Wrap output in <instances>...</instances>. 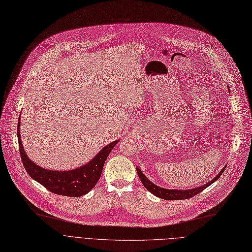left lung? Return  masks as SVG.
Here are the masks:
<instances>
[{
  "mask_svg": "<svg viewBox=\"0 0 252 252\" xmlns=\"http://www.w3.org/2000/svg\"><path fill=\"white\" fill-rule=\"evenodd\" d=\"M226 166H224V168L218 173L217 177H215L214 179H213L212 181H210L208 184L204 185V186H201V187H198V188H195V189H163V188H160L158 186H156L153 183H151L144 175L143 172L139 169V167H136V170H137V173H138V177L141 181V183L143 184V186L150 191L152 192L154 196H157L160 199H163V200H168V201H172V200H185V199H189L193 196L198 195V193H200L203 189H205L206 188H208L210 185H212L214 182H216L221 176L222 173L224 172Z\"/></svg>",
  "mask_w": 252,
  "mask_h": 252,
  "instance_id": "8db88e82",
  "label": "left lung"
}]
</instances>
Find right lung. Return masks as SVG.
<instances>
[{
	"label": "right lung",
	"mask_w": 252,
	"mask_h": 252,
	"mask_svg": "<svg viewBox=\"0 0 252 252\" xmlns=\"http://www.w3.org/2000/svg\"><path fill=\"white\" fill-rule=\"evenodd\" d=\"M17 136L21 159L28 175L53 193L66 197L84 196L95 186L101 178L108 156L118 142V140H116L106 145L90 162L81 167L60 171L42 168L28 158L21 142L20 117L18 121Z\"/></svg>",
	"instance_id": "1"
}]
</instances>
